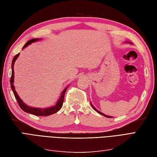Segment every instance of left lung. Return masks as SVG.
<instances>
[{
  "label": "left lung",
  "mask_w": 157,
  "mask_h": 157,
  "mask_svg": "<svg viewBox=\"0 0 157 157\" xmlns=\"http://www.w3.org/2000/svg\"><path fill=\"white\" fill-rule=\"evenodd\" d=\"M125 43H130V44H132V43H131V42H128V41H125ZM90 105L92 106V107L93 108V109L94 110H96V111L98 113H99V114H102V115H103V116H105V117H107V118H113V117H111V116H108V115H106V114H103L102 113H101V112H100L99 111V110H98L96 108L94 107V106L93 105V104H92V102H90Z\"/></svg>",
  "instance_id": "left-lung-1"
}]
</instances>
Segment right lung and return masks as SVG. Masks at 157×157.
<instances>
[{
    "label": "right lung",
    "mask_w": 157,
    "mask_h": 157,
    "mask_svg": "<svg viewBox=\"0 0 157 157\" xmlns=\"http://www.w3.org/2000/svg\"><path fill=\"white\" fill-rule=\"evenodd\" d=\"M40 40H41V39H33L29 40L27 43H26L24 45V47H22V49H24L25 48H26L27 46H29L31 43H34V42L39 41ZM19 55H20V53H18V54H17V55H15L13 59L12 65H11V68H12V75H11V77H10L11 89L13 90V92L14 94V97L17 99L19 106H20V107L22 109V110H24L25 112L34 114V115H36V116H49V115H51V114H55V113L58 112L59 110L61 109V107L63 106L64 94H65V92H66L67 89H68V87L69 86H67L65 89L63 90V92L60 94V96L59 98L58 99V101H57L56 105L55 106H49V107L43 109V108L33 107V106H28L27 105H26L25 103L22 101V99L20 98V97L18 96V94L17 93L16 90H15V88L14 86V64L15 61H16V60L19 56Z\"/></svg>",
    "instance_id": "obj_1"
}]
</instances>
